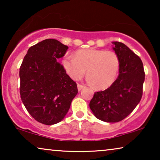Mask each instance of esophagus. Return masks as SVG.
Listing matches in <instances>:
<instances>
[{"mask_svg":"<svg viewBox=\"0 0 160 160\" xmlns=\"http://www.w3.org/2000/svg\"><path fill=\"white\" fill-rule=\"evenodd\" d=\"M77 87H78V91H81V90H82V89L83 87H84V86H83V85H82V84H77Z\"/></svg>","mask_w":160,"mask_h":160,"instance_id":"1","label":"esophagus"}]
</instances>
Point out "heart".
I'll use <instances>...</instances> for the list:
<instances>
[{
  "label": "heart",
  "mask_w": 160,
  "mask_h": 160,
  "mask_svg": "<svg viewBox=\"0 0 160 160\" xmlns=\"http://www.w3.org/2000/svg\"><path fill=\"white\" fill-rule=\"evenodd\" d=\"M67 73L79 80L87 70V82L97 89H105L113 84L119 70V59L115 52L102 49L78 50L75 55H67L62 60Z\"/></svg>",
  "instance_id": "b5f03b06"
}]
</instances>
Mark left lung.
I'll list each match as a JSON object with an SVG mask.
<instances>
[{
  "mask_svg": "<svg viewBox=\"0 0 160 160\" xmlns=\"http://www.w3.org/2000/svg\"><path fill=\"white\" fill-rule=\"evenodd\" d=\"M113 49L119 59V74L113 84L94 94L89 107L96 118L118 122L126 118L141 101L145 80L143 62L123 43L114 41Z\"/></svg>",
  "mask_w": 160,
  "mask_h": 160,
  "instance_id": "obj_1",
  "label": "left lung"
}]
</instances>
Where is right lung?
<instances>
[{"instance_id":"1","label":"right lung","mask_w":160,"mask_h":160,"mask_svg":"<svg viewBox=\"0 0 160 160\" xmlns=\"http://www.w3.org/2000/svg\"><path fill=\"white\" fill-rule=\"evenodd\" d=\"M68 49L46 39L28 49L19 68L22 101L32 117L47 125L64 119L78 93L76 83L58 62Z\"/></svg>"}]
</instances>
